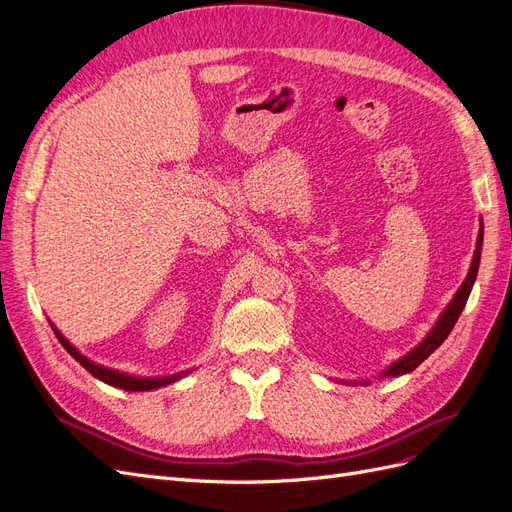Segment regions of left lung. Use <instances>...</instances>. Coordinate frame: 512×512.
Segmentation results:
<instances>
[{
    "mask_svg": "<svg viewBox=\"0 0 512 512\" xmlns=\"http://www.w3.org/2000/svg\"><path fill=\"white\" fill-rule=\"evenodd\" d=\"M480 250H483V228H480V232H478V243H476V252H474V260H472L470 273H468V277H466V282L461 284L459 292L455 294V299L451 301V305H448V307L444 309L442 318L438 320L436 327H433V331L423 339V344H418L410 354L404 356V359H399L397 363H393L389 369L384 371L382 378H384V376H401V374H408V371H412V369H416L418 365H421L433 350L440 348V344L448 337V333L453 331L459 314L463 312V307H466V303H468V297H470V292H472V286H474V280H476V273H478V265H480Z\"/></svg>",
    "mask_w": 512,
    "mask_h": 512,
    "instance_id": "8db88e82",
    "label": "left lung"
}]
</instances>
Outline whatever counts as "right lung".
Instances as JSON below:
<instances>
[{"label":"right lung","instance_id":"1","mask_svg":"<svg viewBox=\"0 0 512 512\" xmlns=\"http://www.w3.org/2000/svg\"><path fill=\"white\" fill-rule=\"evenodd\" d=\"M53 331H55V335H57V339H59V344L64 346L76 361H79L91 376H96L98 380H102V382H106V384H111V386H119V389H123V391H151V389H160V386H166V384H170V382H175L177 378H181V376H168V378H134V376H126V374H119V371H115V369H108V367H100V365H96V363H91L89 359H85V356L76 350L74 346H70V342L66 337H61V333L53 327Z\"/></svg>","mask_w":512,"mask_h":512}]
</instances>
